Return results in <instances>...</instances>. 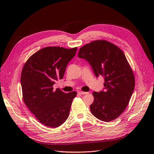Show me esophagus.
<instances>
[{"label":"esophagus","mask_w":154,"mask_h":154,"mask_svg":"<svg viewBox=\"0 0 154 154\" xmlns=\"http://www.w3.org/2000/svg\"><path fill=\"white\" fill-rule=\"evenodd\" d=\"M78 93H79L80 94H82V95H83V94H87L88 93L87 92H83V91H79Z\"/></svg>","instance_id":"1"}]
</instances>
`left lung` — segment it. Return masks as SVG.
I'll return each mask as SVG.
<instances>
[{
	"label": "left lung",
	"mask_w": 154,
	"mask_h": 154,
	"mask_svg": "<svg viewBox=\"0 0 154 154\" xmlns=\"http://www.w3.org/2000/svg\"><path fill=\"white\" fill-rule=\"evenodd\" d=\"M78 56L89 63L96 77L104 78L103 90L93 93L91 113L105 122L116 119L128 105L135 88L134 75L124 54L112 43L97 40L82 47Z\"/></svg>",
	"instance_id": "obj_1"
}]
</instances>
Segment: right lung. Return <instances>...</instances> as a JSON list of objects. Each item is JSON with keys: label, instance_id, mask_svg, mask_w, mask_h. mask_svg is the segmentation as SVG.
<instances>
[{"label": "right lung", "instance_id": "obj_1", "mask_svg": "<svg viewBox=\"0 0 154 154\" xmlns=\"http://www.w3.org/2000/svg\"><path fill=\"white\" fill-rule=\"evenodd\" d=\"M77 48L46 47L32 55L24 64L20 77L23 99L30 111L42 124L57 127L69 116L77 92L65 94L53 85L62 79Z\"/></svg>", "mask_w": 154, "mask_h": 154}]
</instances>
